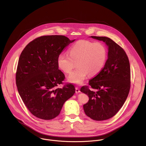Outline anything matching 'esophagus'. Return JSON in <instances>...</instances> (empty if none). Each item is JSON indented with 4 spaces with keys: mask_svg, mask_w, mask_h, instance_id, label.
Masks as SVG:
<instances>
[{
    "mask_svg": "<svg viewBox=\"0 0 146 146\" xmlns=\"http://www.w3.org/2000/svg\"><path fill=\"white\" fill-rule=\"evenodd\" d=\"M80 91L79 88H77V87H76V94H78V93H80Z\"/></svg>",
    "mask_w": 146,
    "mask_h": 146,
    "instance_id": "esophagus-1",
    "label": "esophagus"
}]
</instances>
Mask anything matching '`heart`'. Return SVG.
<instances>
[{
    "instance_id": "1",
    "label": "heart",
    "mask_w": 146,
    "mask_h": 146,
    "mask_svg": "<svg viewBox=\"0 0 146 146\" xmlns=\"http://www.w3.org/2000/svg\"><path fill=\"white\" fill-rule=\"evenodd\" d=\"M107 59V50L102 43L81 40L69 49V55L60 54L57 59L58 67L66 73L72 72L68 81L76 84H82L87 76H94L103 68Z\"/></svg>"
}]
</instances>
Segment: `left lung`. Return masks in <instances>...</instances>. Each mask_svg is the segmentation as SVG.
<instances>
[{
  "label": "left lung",
  "mask_w": 146,
  "mask_h": 146,
  "mask_svg": "<svg viewBox=\"0 0 146 146\" xmlns=\"http://www.w3.org/2000/svg\"><path fill=\"white\" fill-rule=\"evenodd\" d=\"M103 41L108 48V59L99 73L89 81L92 88H81V92L89 97L83 105L86 114L96 121L108 119L114 116L122 107L129 92L131 69L125 51L113 40L107 37L90 36Z\"/></svg>",
  "instance_id": "obj_1"
}]
</instances>
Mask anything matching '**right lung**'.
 Wrapping results in <instances>:
<instances>
[{"label": "right lung", "instance_id": "1", "mask_svg": "<svg viewBox=\"0 0 146 146\" xmlns=\"http://www.w3.org/2000/svg\"><path fill=\"white\" fill-rule=\"evenodd\" d=\"M74 40L62 35L39 37L20 55L16 73L18 93L29 111L46 120L57 117L75 93L72 84L56 88L65 79L57 64L58 55Z\"/></svg>", "mask_w": 146, "mask_h": 146}]
</instances>
